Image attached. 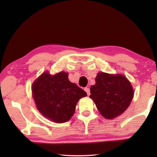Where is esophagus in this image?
<instances>
[{
	"label": "esophagus",
	"mask_w": 157,
	"mask_h": 157,
	"mask_svg": "<svg viewBox=\"0 0 157 157\" xmlns=\"http://www.w3.org/2000/svg\"><path fill=\"white\" fill-rule=\"evenodd\" d=\"M84 90L86 92V93H87L88 96H89L90 94V89L88 88H84Z\"/></svg>",
	"instance_id": "obj_1"
}]
</instances>
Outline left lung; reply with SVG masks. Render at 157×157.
Returning a JSON list of instances; mask_svg holds the SVG:
<instances>
[{"label":"left lung","mask_w":157,"mask_h":157,"mask_svg":"<svg viewBox=\"0 0 157 157\" xmlns=\"http://www.w3.org/2000/svg\"><path fill=\"white\" fill-rule=\"evenodd\" d=\"M90 98L96 104L101 115L114 119L128 109L134 97L131 83L124 75L101 72L96 77V84L90 88Z\"/></svg>","instance_id":"obj_1"}]
</instances>
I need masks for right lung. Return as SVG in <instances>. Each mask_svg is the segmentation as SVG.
Wrapping results in <instances>:
<instances>
[{"label":"right lung","instance_id":"right-lung-1","mask_svg":"<svg viewBox=\"0 0 157 157\" xmlns=\"http://www.w3.org/2000/svg\"><path fill=\"white\" fill-rule=\"evenodd\" d=\"M32 96L39 112L55 123H65L71 118L79 100L86 92L69 82L68 73L61 71L54 75L47 72L33 83Z\"/></svg>","mask_w":157,"mask_h":157}]
</instances>
